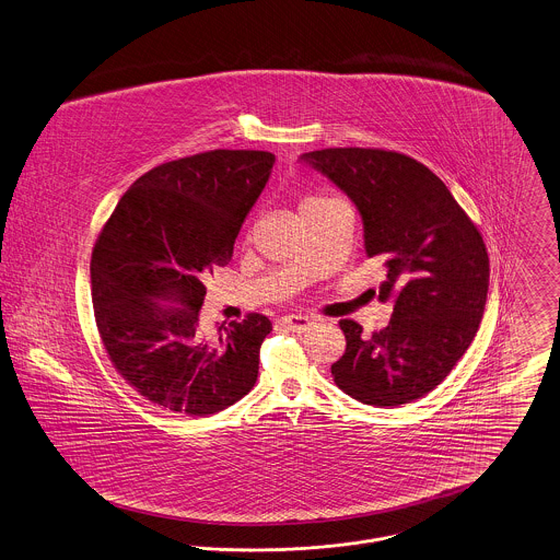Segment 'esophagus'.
Masks as SVG:
<instances>
[{
	"label": "esophagus",
	"mask_w": 560,
	"mask_h": 560,
	"mask_svg": "<svg viewBox=\"0 0 560 560\" xmlns=\"http://www.w3.org/2000/svg\"><path fill=\"white\" fill-rule=\"evenodd\" d=\"M281 324L292 331H306L313 326V319L308 315H285Z\"/></svg>",
	"instance_id": "esophagus-1"
}]
</instances>
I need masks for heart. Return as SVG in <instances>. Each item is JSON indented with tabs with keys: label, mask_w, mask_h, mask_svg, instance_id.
Instances as JSON below:
<instances>
[{
	"label": "heart",
	"mask_w": 560,
	"mask_h": 560,
	"mask_svg": "<svg viewBox=\"0 0 560 560\" xmlns=\"http://www.w3.org/2000/svg\"><path fill=\"white\" fill-rule=\"evenodd\" d=\"M329 200H334V198L326 197V195H306V197H302V200H300V213L304 215V213H308L313 209H319L322 205H326Z\"/></svg>",
	"instance_id": "1"
}]
</instances>
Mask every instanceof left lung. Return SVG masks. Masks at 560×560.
I'll return each instance as SVG.
<instances>
[{
    "instance_id": "left-lung-1",
    "label": "left lung",
    "mask_w": 560,
    "mask_h": 560,
    "mask_svg": "<svg viewBox=\"0 0 560 560\" xmlns=\"http://www.w3.org/2000/svg\"><path fill=\"white\" fill-rule=\"evenodd\" d=\"M351 198L370 258L387 266L378 298L389 326L372 336L340 319L347 351L331 363L338 389L370 406H401L435 389L471 345L489 292L482 234L444 182L406 154L328 148L302 154Z\"/></svg>"
}]
</instances>
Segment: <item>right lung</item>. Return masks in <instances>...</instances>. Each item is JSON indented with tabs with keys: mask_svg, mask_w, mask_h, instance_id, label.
Returning a JSON list of instances; mask_svg holds the SVG:
<instances>
[{
	"mask_svg": "<svg viewBox=\"0 0 560 560\" xmlns=\"http://www.w3.org/2000/svg\"><path fill=\"white\" fill-rule=\"evenodd\" d=\"M275 165L260 150H211L143 173L118 200L91 258L95 322L116 372L148 401L209 417L249 394L272 324L260 313L207 338L205 277L234 238Z\"/></svg>",
	"mask_w": 560,
	"mask_h": 560,
	"instance_id": "add662e5",
	"label": "right lung"
}]
</instances>
